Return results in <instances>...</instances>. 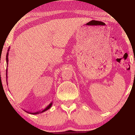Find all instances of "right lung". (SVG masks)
I'll return each mask as SVG.
<instances>
[{
	"label": "right lung",
	"mask_w": 135,
	"mask_h": 135,
	"mask_svg": "<svg viewBox=\"0 0 135 135\" xmlns=\"http://www.w3.org/2000/svg\"><path fill=\"white\" fill-rule=\"evenodd\" d=\"M9 48H10V47L8 48V52H7V54H6V64H7V67H8V54H9ZM7 74H8V69H7V68H6V81H7V78H8ZM52 102H51V103L49 105L46 107V108L43 109V111H37V112H34V113H31V112H28V111H26V112H27V113H28V114H33V115H36V114H40V113H43V112H45V111H46V110H47V109H49L50 108H51V107H52Z\"/></svg>",
	"instance_id": "right-lung-1"
}]
</instances>
